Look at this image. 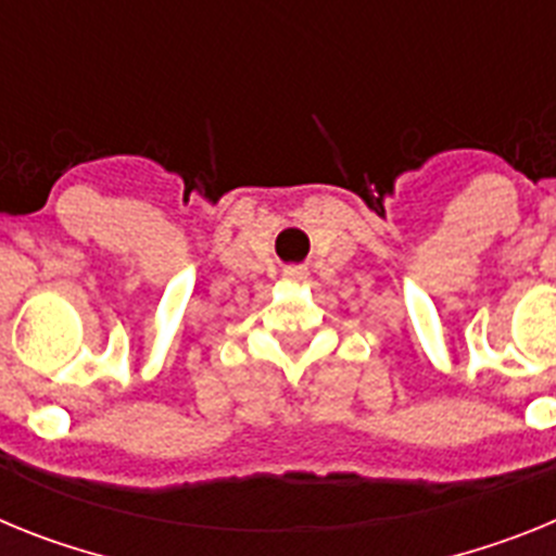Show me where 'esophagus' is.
I'll return each mask as SVG.
<instances>
[{"label": "esophagus", "mask_w": 556, "mask_h": 556, "mask_svg": "<svg viewBox=\"0 0 556 556\" xmlns=\"http://www.w3.org/2000/svg\"><path fill=\"white\" fill-rule=\"evenodd\" d=\"M307 277V268H302V265H288L285 268V279H293V282H299V279Z\"/></svg>", "instance_id": "obj_1"}]
</instances>
